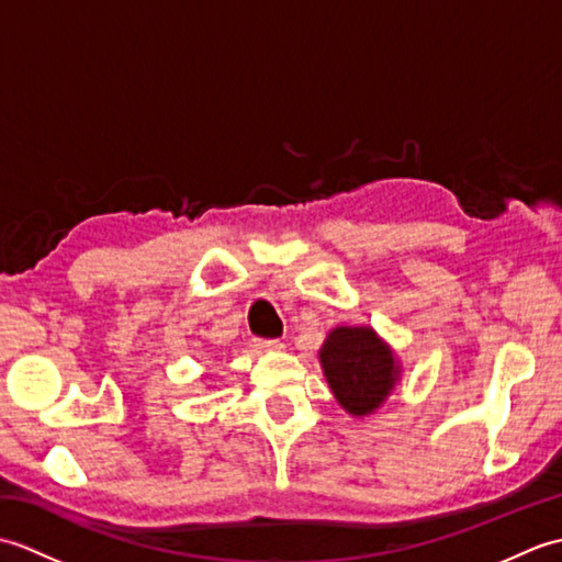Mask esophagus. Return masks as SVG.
<instances>
[{"instance_id": "34e87169", "label": "esophagus", "mask_w": 562, "mask_h": 562, "mask_svg": "<svg viewBox=\"0 0 562 562\" xmlns=\"http://www.w3.org/2000/svg\"><path fill=\"white\" fill-rule=\"evenodd\" d=\"M260 348H266V350H282L284 345H282L280 340H262Z\"/></svg>"}]
</instances>
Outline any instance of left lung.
I'll use <instances>...</instances> for the list:
<instances>
[{"label": "left lung", "mask_w": 562, "mask_h": 562, "mask_svg": "<svg viewBox=\"0 0 562 562\" xmlns=\"http://www.w3.org/2000/svg\"><path fill=\"white\" fill-rule=\"evenodd\" d=\"M333 396L355 417L374 415L396 391L403 367L372 326H336L318 350Z\"/></svg>", "instance_id": "obj_1"}]
</instances>
